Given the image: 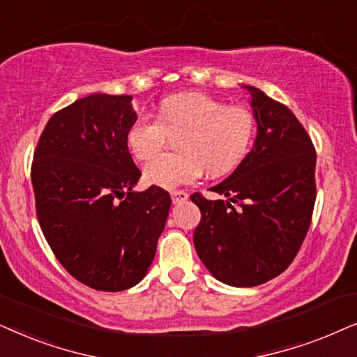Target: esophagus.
<instances>
[{
	"instance_id": "obj_1",
	"label": "esophagus",
	"mask_w": 357,
	"mask_h": 357,
	"mask_svg": "<svg viewBox=\"0 0 357 357\" xmlns=\"http://www.w3.org/2000/svg\"><path fill=\"white\" fill-rule=\"evenodd\" d=\"M188 192L184 191H171V199H173V204H181L188 201Z\"/></svg>"
}]
</instances>
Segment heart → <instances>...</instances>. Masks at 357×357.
<instances>
[{
  "instance_id": "obj_1",
  "label": "heart",
  "mask_w": 357,
  "mask_h": 357,
  "mask_svg": "<svg viewBox=\"0 0 357 357\" xmlns=\"http://www.w3.org/2000/svg\"><path fill=\"white\" fill-rule=\"evenodd\" d=\"M255 132L256 119L248 109L184 93L163 99L158 119H137L127 132V145L137 160L146 161L169 135L183 133L179 154L154 155L144 168L146 183L174 189L197 181L204 169L213 178L230 173L248 153Z\"/></svg>"
}]
</instances>
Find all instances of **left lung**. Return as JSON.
I'll return each mask as SVG.
<instances>
[{"mask_svg":"<svg viewBox=\"0 0 357 357\" xmlns=\"http://www.w3.org/2000/svg\"><path fill=\"white\" fill-rule=\"evenodd\" d=\"M258 123L253 149L225 181L211 188L225 199L201 208L194 246L213 278L234 287H255L284 273L301 250L315 206L317 153L291 109L255 86Z\"/></svg>","mask_w":357,"mask_h":357,"instance_id":"1","label":"left lung"}]
</instances>
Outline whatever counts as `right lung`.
Listing matches in <instances>:
<instances>
[{
	"instance_id": "obj_1",
	"label": "right lung",
	"mask_w": 357,
	"mask_h": 357,
	"mask_svg": "<svg viewBox=\"0 0 357 357\" xmlns=\"http://www.w3.org/2000/svg\"><path fill=\"white\" fill-rule=\"evenodd\" d=\"M135 121L132 96L89 94L50 117L34 151L42 234L60 264L96 291L145 278L171 207L158 186L134 191L142 173L127 132Z\"/></svg>"
}]
</instances>
